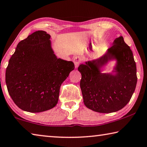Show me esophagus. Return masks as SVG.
<instances>
[{"label":"esophagus","mask_w":147,"mask_h":147,"mask_svg":"<svg viewBox=\"0 0 147 147\" xmlns=\"http://www.w3.org/2000/svg\"><path fill=\"white\" fill-rule=\"evenodd\" d=\"M82 58L81 57H80V56H76V57H74L73 62H74V65H75L76 68L78 67L80 63L82 62Z\"/></svg>","instance_id":"obj_1"}]
</instances>
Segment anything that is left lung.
I'll list each match as a JSON object with an SVG mask.
<instances>
[{"label":"left lung","instance_id":"left-lung-1","mask_svg":"<svg viewBox=\"0 0 147 147\" xmlns=\"http://www.w3.org/2000/svg\"><path fill=\"white\" fill-rule=\"evenodd\" d=\"M118 60L117 74L113 76L100 73V66L109 60ZM80 88L85 105L101 113L121 110L129 102L137 84L136 65L130 47L123 36L117 38L106 55L99 59L80 64Z\"/></svg>","mask_w":147,"mask_h":147}]
</instances>
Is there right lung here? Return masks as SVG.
Segmentation results:
<instances>
[{
    "mask_svg": "<svg viewBox=\"0 0 147 147\" xmlns=\"http://www.w3.org/2000/svg\"><path fill=\"white\" fill-rule=\"evenodd\" d=\"M46 31L34 32L18 44L6 71L7 90L18 107L40 113L56 106L60 88L74 64L57 58Z\"/></svg>",
    "mask_w": 147,
    "mask_h": 147,
    "instance_id": "add662e5",
    "label": "right lung"
}]
</instances>
